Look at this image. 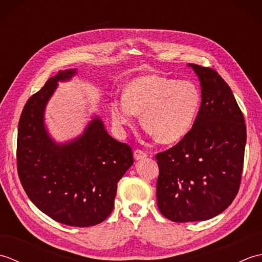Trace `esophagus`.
<instances>
[{"instance_id":"esophagus-1","label":"esophagus","mask_w":262,"mask_h":262,"mask_svg":"<svg viewBox=\"0 0 262 262\" xmlns=\"http://www.w3.org/2000/svg\"><path fill=\"white\" fill-rule=\"evenodd\" d=\"M147 157V154L145 151H143L141 148H136L134 151V158L135 160H142V159H145Z\"/></svg>"}]
</instances>
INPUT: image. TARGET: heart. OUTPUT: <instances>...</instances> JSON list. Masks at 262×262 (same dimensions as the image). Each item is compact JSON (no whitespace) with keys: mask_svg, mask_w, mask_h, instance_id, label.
I'll return each mask as SVG.
<instances>
[{"mask_svg":"<svg viewBox=\"0 0 262 262\" xmlns=\"http://www.w3.org/2000/svg\"><path fill=\"white\" fill-rule=\"evenodd\" d=\"M202 105V92L191 81H177L159 75L133 80L125 94L114 98L111 117L119 127L134 124L143 114L144 127L159 141H179L192 128Z\"/></svg>","mask_w":262,"mask_h":262,"instance_id":"heart-1","label":"heart"}]
</instances>
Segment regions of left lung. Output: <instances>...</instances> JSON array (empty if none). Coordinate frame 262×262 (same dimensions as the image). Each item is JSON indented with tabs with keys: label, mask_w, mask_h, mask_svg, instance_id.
I'll list each match as a JSON object with an SVG mask.
<instances>
[{
	"label": "left lung",
	"mask_w": 262,
	"mask_h": 262,
	"mask_svg": "<svg viewBox=\"0 0 262 262\" xmlns=\"http://www.w3.org/2000/svg\"><path fill=\"white\" fill-rule=\"evenodd\" d=\"M202 86V105L190 132L158 153V207L177 223L213 219L232 204L241 185L247 143L244 117L217 72L190 64Z\"/></svg>",
	"instance_id": "obj_1"
}]
</instances>
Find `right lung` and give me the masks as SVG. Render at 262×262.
Masks as SVG:
<instances>
[{
    "label": "right lung",
    "instance_id": "obj_1",
    "mask_svg": "<svg viewBox=\"0 0 262 262\" xmlns=\"http://www.w3.org/2000/svg\"><path fill=\"white\" fill-rule=\"evenodd\" d=\"M75 73L59 71L28 99L18 126L16 166L27 196L42 213L58 223L88 227L111 214L117 183L134 158L132 147L111 137L99 118L71 143L59 145L48 136L46 103L57 82Z\"/></svg>",
    "mask_w": 262,
    "mask_h": 262
}]
</instances>
